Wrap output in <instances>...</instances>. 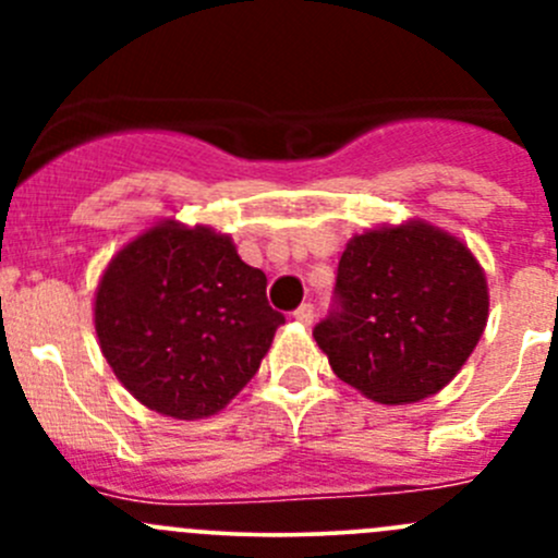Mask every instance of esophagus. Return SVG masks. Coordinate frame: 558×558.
Returning <instances> with one entry per match:
<instances>
[{"label":"esophagus","instance_id":"1","mask_svg":"<svg viewBox=\"0 0 558 558\" xmlns=\"http://www.w3.org/2000/svg\"><path fill=\"white\" fill-rule=\"evenodd\" d=\"M313 318H315V311H313L311 302H305V305H300V307H296V311H294V320H300L302 326H311Z\"/></svg>","mask_w":558,"mask_h":558}]
</instances>
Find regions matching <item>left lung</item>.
<instances>
[{"label": "left lung", "instance_id": "obj_1", "mask_svg": "<svg viewBox=\"0 0 558 558\" xmlns=\"http://www.w3.org/2000/svg\"><path fill=\"white\" fill-rule=\"evenodd\" d=\"M337 311L313 329L340 380L380 404L432 397L456 378L488 320L486 272L429 221L367 229L337 267Z\"/></svg>", "mask_w": 558, "mask_h": 558}]
</instances>
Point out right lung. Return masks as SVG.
I'll return each mask as SVG.
<instances>
[{"mask_svg": "<svg viewBox=\"0 0 558 558\" xmlns=\"http://www.w3.org/2000/svg\"><path fill=\"white\" fill-rule=\"evenodd\" d=\"M229 234L167 218L110 258L94 294L102 356L137 402L178 421L216 415L256 375L283 315Z\"/></svg>", "mask_w": 558, "mask_h": 558, "instance_id": "1", "label": "right lung"}]
</instances>
